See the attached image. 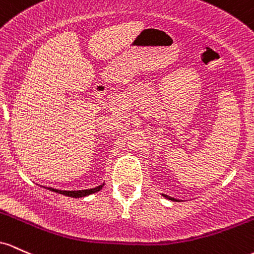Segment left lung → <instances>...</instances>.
Here are the masks:
<instances>
[{"label": "left lung", "mask_w": 254, "mask_h": 254, "mask_svg": "<svg viewBox=\"0 0 254 254\" xmlns=\"http://www.w3.org/2000/svg\"><path fill=\"white\" fill-rule=\"evenodd\" d=\"M164 196H165V198H168V199H170V200H176V199H174V198H172V196H168V195H165V194H163ZM176 201H178V200H176Z\"/></svg>", "instance_id": "obj_1"}]
</instances>
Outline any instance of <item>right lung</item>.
Wrapping results in <instances>:
<instances>
[{
	"instance_id": "obj_1",
	"label": "right lung",
	"mask_w": 254,
	"mask_h": 254,
	"mask_svg": "<svg viewBox=\"0 0 254 254\" xmlns=\"http://www.w3.org/2000/svg\"><path fill=\"white\" fill-rule=\"evenodd\" d=\"M103 185L101 186L95 187V189H90V190H55V189H51V187H48V190H53V192L60 193V194H64L67 196H72V198H81V196H86L92 194V193L98 192V190H102Z\"/></svg>"
}]
</instances>
